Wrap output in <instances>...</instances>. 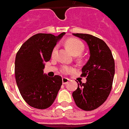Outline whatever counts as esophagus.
Returning <instances> with one entry per match:
<instances>
[{
    "mask_svg": "<svg viewBox=\"0 0 129 129\" xmlns=\"http://www.w3.org/2000/svg\"><path fill=\"white\" fill-rule=\"evenodd\" d=\"M62 83L64 84H67V83L70 80H69V78H62Z\"/></svg>",
    "mask_w": 129,
    "mask_h": 129,
    "instance_id": "obj_1",
    "label": "esophagus"
}]
</instances>
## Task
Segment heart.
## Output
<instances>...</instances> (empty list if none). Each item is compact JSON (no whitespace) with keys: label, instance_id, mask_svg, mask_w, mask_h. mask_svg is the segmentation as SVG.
<instances>
[{"label":"heart","instance_id":"heart-1","mask_svg":"<svg viewBox=\"0 0 129 129\" xmlns=\"http://www.w3.org/2000/svg\"><path fill=\"white\" fill-rule=\"evenodd\" d=\"M65 45L69 50L71 51V53L76 56L80 55L84 49V45L83 43L76 38H69L67 40H66ZM57 51H58V47H55L53 48L52 53H51L52 57L55 56L57 53ZM71 71H72V69L67 66L63 67L62 69V71L64 74H69Z\"/></svg>","mask_w":129,"mask_h":129}]
</instances>
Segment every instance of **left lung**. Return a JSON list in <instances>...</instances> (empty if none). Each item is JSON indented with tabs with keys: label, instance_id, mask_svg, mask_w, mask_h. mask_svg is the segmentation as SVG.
<instances>
[{
	"label": "left lung",
	"instance_id": "1",
	"mask_svg": "<svg viewBox=\"0 0 129 129\" xmlns=\"http://www.w3.org/2000/svg\"><path fill=\"white\" fill-rule=\"evenodd\" d=\"M88 45L90 57L82 69L85 83L78 84L72 95L76 105L84 111H92L104 103L112 88L115 62L111 51L101 39L86 34H73Z\"/></svg>",
	"mask_w": 129,
	"mask_h": 129
}]
</instances>
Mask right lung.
<instances>
[{"label":"right lung","mask_w":129,"mask_h":129,"mask_svg":"<svg viewBox=\"0 0 129 129\" xmlns=\"http://www.w3.org/2000/svg\"><path fill=\"white\" fill-rule=\"evenodd\" d=\"M65 33L58 36L38 34L23 43L16 53L15 77L22 98L31 107L45 109L53 104L62 83L60 76L50 78L44 74L45 62L50 60L56 43Z\"/></svg>","instance_id":"1"}]
</instances>
